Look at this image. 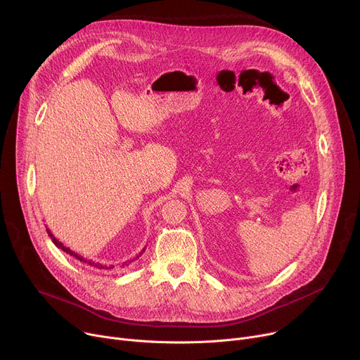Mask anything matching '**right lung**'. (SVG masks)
Returning <instances> with one entry per match:
<instances>
[{
  "mask_svg": "<svg viewBox=\"0 0 360 360\" xmlns=\"http://www.w3.org/2000/svg\"><path fill=\"white\" fill-rule=\"evenodd\" d=\"M46 232H48V235H49V238L51 239H53V242L56 243V246L57 248H60V249H63L64 252H67V253H70L71 256H75V258L79 261V262H85V264H88V265H91V266H95V268H98V269H102V268H105V266H102L101 264H95V262H92V261H86L85 258H82V256L81 255H78V253H75V252H72L70 248H67V246H64L53 233H51V231L49 229H46ZM143 252V250H142ZM141 255V253H139ZM124 266V265H122ZM105 269H108V268H105ZM110 269H111V266H110Z\"/></svg>",
  "mask_w": 360,
  "mask_h": 360,
  "instance_id": "1",
  "label": "right lung"
}]
</instances>
